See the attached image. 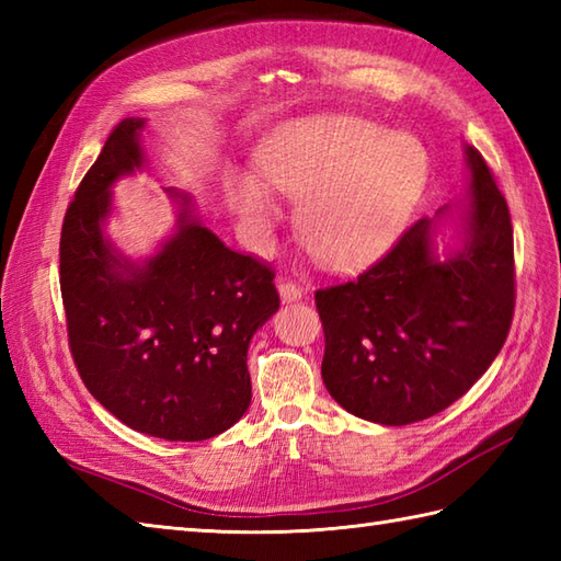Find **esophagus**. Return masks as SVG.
<instances>
[{
    "mask_svg": "<svg viewBox=\"0 0 561 561\" xmlns=\"http://www.w3.org/2000/svg\"><path fill=\"white\" fill-rule=\"evenodd\" d=\"M279 296L282 301H299L304 296V289L291 279H279Z\"/></svg>",
    "mask_w": 561,
    "mask_h": 561,
    "instance_id": "1",
    "label": "esophagus"
}]
</instances>
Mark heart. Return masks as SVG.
<instances>
[{"label": "heart", "mask_w": 561, "mask_h": 561, "mask_svg": "<svg viewBox=\"0 0 561 561\" xmlns=\"http://www.w3.org/2000/svg\"><path fill=\"white\" fill-rule=\"evenodd\" d=\"M260 173L299 199V233L330 267H356L392 243L422 197L428 157L422 141L344 115L308 117L277 129L262 147ZM229 205L250 233L279 217L264 181L238 173Z\"/></svg>", "instance_id": "1"}]
</instances>
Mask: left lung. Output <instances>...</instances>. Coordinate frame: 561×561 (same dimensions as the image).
<instances>
[{"mask_svg":"<svg viewBox=\"0 0 561 561\" xmlns=\"http://www.w3.org/2000/svg\"><path fill=\"white\" fill-rule=\"evenodd\" d=\"M468 245L438 262L432 221L404 229L359 277L316 291L323 383L362 420L402 426L444 412L508 337L516 308L514 229L482 153L468 147Z\"/></svg>","mask_w":561,"mask_h":561,"instance_id":"8db88e82","label":"left lung"}]
</instances>
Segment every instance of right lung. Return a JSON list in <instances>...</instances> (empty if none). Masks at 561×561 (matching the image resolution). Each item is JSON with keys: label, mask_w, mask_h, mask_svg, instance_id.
<instances>
[{"label": "right lung", "mask_w": 561, "mask_h": 561, "mask_svg": "<svg viewBox=\"0 0 561 561\" xmlns=\"http://www.w3.org/2000/svg\"><path fill=\"white\" fill-rule=\"evenodd\" d=\"M141 121H123L79 183L59 236L69 352L83 386L135 432L205 440L250 404L248 344L279 308L270 262L236 253L187 214L145 267L101 236L108 187L141 165ZM126 272H122V267Z\"/></svg>", "instance_id": "add662e5"}]
</instances>
